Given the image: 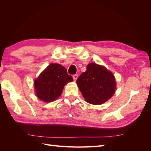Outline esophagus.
I'll list each match as a JSON object with an SVG mask.
<instances>
[{
	"label": "esophagus",
	"instance_id": "34e87169",
	"mask_svg": "<svg viewBox=\"0 0 151 151\" xmlns=\"http://www.w3.org/2000/svg\"><path fill=\"white\" fill-rule=\"evenodd\" d=\"M73 79H74V81H76V80L77 79V77H78V75L77 74H74V75H73Z\"/></svg>",
	"mask_w": 151,
	"mask_h": 151
}]
</instances>
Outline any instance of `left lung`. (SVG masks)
<instances>
[{
	"instance_id": "8db88e82",
	"label": "left lung",
	"mask_w": 151,
	"mask_h": 151,
	"mask_svg": "<svg viewBox=\"0 0 151 151\" xmlns=\"http://www.w3.org/2000/svg\"><path fill=\"white\" fill-rule=\"evenodd\" d=\"M77 84L86 101L93 104H101L110 99L115 93L116 81L112 73L106 67L95 63L87 65Z\"/></svg>"
}]
</instances>
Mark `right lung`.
<instances>
[{"label": "right lung", "instance_id": "1", "mask_svg": "<svg viewBox=\"0 0 151 151\" xmlns=\"http://www.w3.org/2000/svg\"><path fill=\"white\" fill-rule=\"evenodd\" d=\"M72 81L64 67L51 63L34 82L36 94L43 101L52 102L59 98L64 86Z\"/></svg>", "mask_w": 151, "mask_h": 151}]
</instances>
